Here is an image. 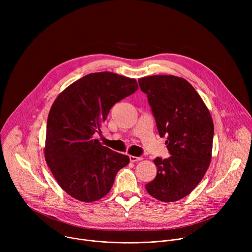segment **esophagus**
I'll use <instances>...</instances> for the list:
<instances>
[{
    "mask_svg": "<svg viewBox=\"0 0 252 252\" xmlns=\"http://www.w3.org/2000/svg\"><path fill=\"white\" fill-rule=\"evenodd\" d=\"M142 158L141 157H133V156H129V160L131 162H136V161H139L141 160Z\"/></svg>",
    "mask_w": 252,
    "mask_h": 252,
    "instance_id": "1",
    "label": "esophagus"
}]
</instances>
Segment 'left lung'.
<instances>
[{
    "label": "left lung",
    "instance_id": "left-lung-1",
    "mask_svg": "<svg viewBox=\"0 0 252 252\" xmlns=\"http://www.w3.org/2000/svg\"><path fill=\"white\" fill-rule=\"evenodd\" d=\"M148 94L160 137L170 157L157 158L158 173L146 185L158 200L173 202L189 195L201 182L211 161L213 122L194 88L185 79L160 75L138 79Z\"/></svg>",
    "mask_w": 252,
    "mask_h": 252
}]
</instances>
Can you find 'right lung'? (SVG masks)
Listing matches in <instances>:
<instances>
[{
	"label": "right lung",
	"instance_id": "right-lung-1",
	"mask_svg": "<svg viewBox=\"0 0 252 252\" xmlns=\"http://www.w3.org/2000/svg\"><path fill=\"white\" fill-rule=\"evenodd\" d=\"M135 79L111 71L89 74L55 99L47 122L45 158L59 186L68 195L93 202L110 192L127 156L103 147L99 131L112 106L137 90Z\"/></svg>",
	"mask_w": 252,
	"mask_h": 252
}]
</instances>
